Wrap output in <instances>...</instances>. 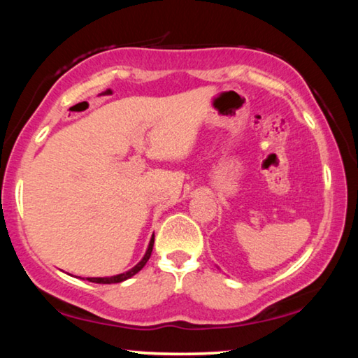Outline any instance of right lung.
Segmentation results:
<instances>
[{
	"label": "right lung",
	"mask_w": 358,
	"mask_h": 358,
	"mask_svg": "<svg viewBox=\"0 0 358 358\" xmlns=\"http://www.w3.org/2000/svg\"><path fill=\"white\" fill-rule=\"evenodd\" d=\"M153 243H155V237L150 240L148 250H147V252H145L143 259L134 266V268H131L129 271H126V273H121V275H117V276H110V278H87V280L92 281V282H98V284H113V282H121V281L128 280V278L138 273V271H141L143 266H145V264L148 262V259L151 256V251H153Z\"/></svg>",
	"instance_id": "1"
}]
</instances>
